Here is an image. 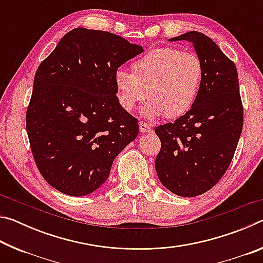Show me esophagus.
<instances>
[{
  "instance_id": "esophagus-1",
  "label": "esophagus",
  "mask_w": 263,
  "mask_h": 263,
  "mask_svg": "<svg viewBox=\"0 0 263 263\" xmlns=\"http://www.w3.org/2000/svg\"><path fill=\"white\" fill-rule=\"evenodd\" d=\"M139 130H140V132H142V133H147V132L152 131V127H151L147 123L140 122V123H139Z\"/></svg>"
}]
</instances>
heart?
Here are the masks:
<instances>
[{"mask_svg":"<svg viewBox=\"0 0 263 263\" xmlns=\"http://www.w3.org/2000/svg\"><path fill=\"white\" fill-rule=\"evenodd\" d=\"M131 73L118 69L115 87L118 103L130 112L146 97L151 101L145 116L177 118L193 108L201 90L204 62L194 52L176 47H159L137 59Z\"/></svg>","mask_w":263,"mask_h":263,"instance_id":"heart-1","label":"heart"}]
</instances>
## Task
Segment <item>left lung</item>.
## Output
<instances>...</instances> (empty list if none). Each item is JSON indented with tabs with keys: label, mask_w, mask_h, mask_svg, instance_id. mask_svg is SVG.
Listing matches in <instances>:
<instances>
[{
	"label": "left lung",
	"mask_w": 263,
	"mask_h": 263,
	"mask_svg": "<svg viewBox=\"0 0 263 263\" xmlns=\"http://www.w3.org/2000/svg\"><path fill=\"white\" fill-rule=\"evenodd\" d=\"M189 41L204 62L197 100L174 123L155 127L161 149L155 159L159 180L182 197L215 186L232 161L243 125L238 72L216 43L197 31L171 38Z\"/></svg>",
	"instance_id": "8db88e82"
}]
</instances>
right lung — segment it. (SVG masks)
I'll use <instances>...</instances> for the list:
<instances>
[{
  "instance_id": "add662e5",
  "label": "right lung",
  "mask_w": 263,
  "mask_h": 263,
  "mask_svg": "<svg viewBox=\"0 0 263 263\" xmlns=\"http://www.w3.org/2000/svg\"><path fill=\"white\" fill-rule=\"evenodd\" d=\"M141 52L115 33L77 28L41 62L26 132L35 166L53 188L70 196L95 191L137 138L138 119L119 105L114 79Z\"/></svg>"
}]
</instances>
